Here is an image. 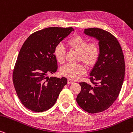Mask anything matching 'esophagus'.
<instances>
[{
	"label": "esophagus",
	"mask_w": 133,
	"mask_h": 133,
	"mask_svg": "<svg viewBox=\"0 0 133 133\" xmlns=\"http://www.w3.org/2000/svg\"><path fill=\"white\" fill-rule=\"evenodd\" d=\"M67 83H68L69 84H71V83H74V82H73V81H71V80H70V79H69L68 81H67Z\"/></svg>",
	"instance_id": "1"
}]
</instances>
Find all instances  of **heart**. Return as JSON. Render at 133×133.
Masks as SVG:
<instances>
[{
    "label": "heart",
    "instance_id": "b5f03b06",
    "mask_svg": "<svg viewBox=\"0 0 133 133\" xmlns=\"http://www.w3.org/2000/svg\"><path fill=\"white\" fill-rule=\"evenodd\" d=\"M67 45L75 50L80 54L81 60L86 64L92 65L95 63L100 54V49L96 43L88 44L87 41L79 35L71 38L67 41ZM54 56L60 63L64 62L65 48L62 44H58L54 49ZM86 69L82 64H67L62 67L61 75L69 79L75 80L83 75Z\"/></svg>",
    "mask_w": 133,
    "mask_h": 133
}]
</instances>
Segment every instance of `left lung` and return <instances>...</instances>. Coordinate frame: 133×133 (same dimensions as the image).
I'll return each mask as SVG.
<instances>
[{"mask_svg": "<svg viewBox=\"0 0 133 133\" xmlns=\"http://www.w3.org/2000/svg\"><path fill=\"white\" fill-rule=\"evenodd\" d=\"M85 34L99 41L100 54L90 73V82L79 83L81 91L76 101L86 112H102L118 96L125 75L123 50L117 39L107 31L98 28L85 29Z\"/></svg>", "mask_w": 133, "mask_h": 133, "instance_id": "8db88e82", "label": "left lung"}]
</instances>
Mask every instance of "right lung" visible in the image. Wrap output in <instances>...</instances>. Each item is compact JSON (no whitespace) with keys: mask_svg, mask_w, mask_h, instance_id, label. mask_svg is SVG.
<instances>
[{"mask_svg":"<svg viewBox=\"0 0 133 133\" xmlns=\"http://www.w3.org/2000/svg\"><path fill=\"white\" fill-rule=\"evenodd\" d=\"M74 31L72 27H50L29 35L15 65L13 83L22 104L34 112L51 108L67 83L63 77H48L57 70L54 51L57 45Z\"/></svg>","mask_w":133,"mask_h":133,"instance_id":"1","label":"right lung"}]
</instances>
